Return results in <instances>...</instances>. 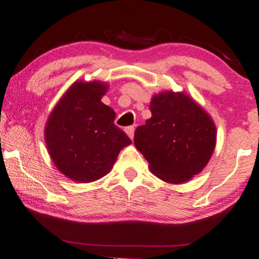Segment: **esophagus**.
I'll list each match as a JSON object with an SVG mask.
<instances>
[{"mask_svg": "<svg viewBox=\"0 0 259 259\" xmlns=\"http://www.w3.org/2000/svg\"><path fill=\"white\" fill-rule=\"evenodd\" d=\"M125 133L130 137V140L133 141L134 140V134H135V128H134V126H128V128H125Z\"/></svg>", "mask_w": 259, "mask_h": 259, "instance_id": "34e87169", "label": "esophagus"}]
</instances>
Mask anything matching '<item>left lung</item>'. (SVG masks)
<instances>
[{
    "mask_svg": "<svg viewBox=\"0 0 259 259\" xmlns=\"http://www.w3.org/2000/svg\"><path fill=\"white\" fill-rule=\"evenodd\" d=\"M151 117L135 131V145L150 171L168 184H183L206 167L216 145V126L203 108L184 92L153 95Z\"/></svg>",
    "mask_w": 259,
    "mask_h": 259,
    "instance_id": "8db88e82",
    "label": "left lung"
}]
</instances>
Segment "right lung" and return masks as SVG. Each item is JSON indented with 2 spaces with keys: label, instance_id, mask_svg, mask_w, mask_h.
<instances>
[{
  "label": "right lung",
  "instance_id": "1",
  "mask_svg": "<svg viewBox=\"0 0 259 259\" xmlns=\"http://www.w3.org/2000/svg\"><path fill=\"white\" fill-rule=\"evenodd\" d=\"M109 86L78 80L53 108L45 124V143L56 167L76 183H92L110 172L118 153L131 144L101 102Z\"/></svg>",
  "mask_w": 259,
  "mask_h": 259
}]
</instances>
